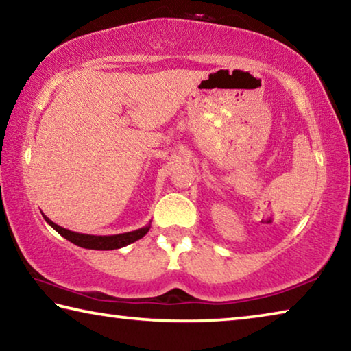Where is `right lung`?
<instances>
[{
	"mask_svg": "<svg viewBox=\"0 0 351 351\" xmlns=\"http://www.w3.org/2000/svg\"><path fill=\"white\" fill-rule=\"evenodd\" d=\"M46 223L51 226L52 229H56L58 234H60L63 239L69 240L74 245L85 247V249H96V251H112V249H121L123 246L130 245V243L138 241L142 239L148 230H150V223L144 228L132 230V232H125V234H117V235H88V234H79L74 232V230L64 229L62 226L56 224L54 221H51L49 218L43 215Z\"/></svg>",
	"mask_w": 351,
	"mask_h": 351,
	"instance_id": "1",
	"label": "right lung"
}]
</instances>
